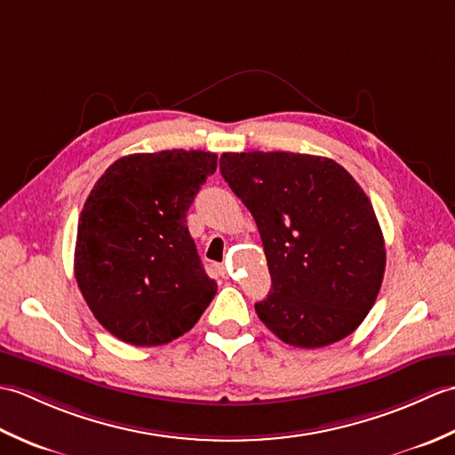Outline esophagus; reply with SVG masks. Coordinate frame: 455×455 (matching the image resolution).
Listing matches in <instances>:
<instances>
[{
  "label": "esophagus",
  "mask_w": 455,
  "mask_h": 455,
  "mask_svg": "<svg viewBox=\"0 0 455 455\" xmlns=\"http://www.w3.org/2000/svg\"><path fill=\"white\" fill-rule=\"evenodd\" d=\"M219 272H220L222 275H227V274H228V272H227V267H225V266H220V267H219Z\"/></svg>",
  "instance_id": "34e87169"
}]
</instances>
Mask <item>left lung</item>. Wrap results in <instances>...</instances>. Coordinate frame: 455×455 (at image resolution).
I'll return each mask as SVG.
<instances>
[{
    "instance_id": "1",
    "label": "left lung",
    "mask_w": 455,
    "mask_h": 455,
    "mask_svg": "<svg viewBox=\"0 0 455 455\" xmlns=\"http://www.w3.org/2000/svg\"><path fill=\"white\" fill-rule=\"evenodd\" d=\"M220 173L262 236L272 289L259 321L297 347L352 334L385 274L381 227L357 181L331 158L293 152H225Z\"/></svg>"
}]
</instances>
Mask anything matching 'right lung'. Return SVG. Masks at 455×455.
<instances>
[{"mask_svg": "<svg viewBox=\"0 0 455 455\" xmlns=\"http://www.w3.org/2000/svg\"><path fill=\"white\" fill-rule=\"evenodd\" d=\"M217 154L162 150L123 156L85 199L74 274L103 328L132 346L191 331L217 293L188 230V211Z\"/></svg>", "mask_w": 455, "mask_h": 455, "instance_id": "1", "label": "right lung"}]
</instances>
